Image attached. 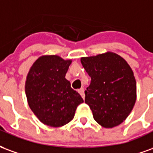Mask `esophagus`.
Returning <instances> with one entry per match:
<instances>
[{"mask_svg": "<svg viewBox=\"0 0 153 153\" xmlns=\"http://www.w3.org/2000/svg\"><path fill=\"white\" fill-rule=\"evenodd\" d=\"M79 93H80V94L81 95V97H82L83 99H85V91L83 88H81V89L79 90Z\"/></svg>", "mask_w": 153, "mask_h": 153, "instance_id": "34e87169", "label": "esophagus"}]
</instances>
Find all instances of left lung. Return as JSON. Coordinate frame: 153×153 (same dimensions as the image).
<instances>
[{"instance_id":"8db88e82","label":"left lung","mask_w":153,"mask_h":153,"mask_svg":"<svg viewBox=\"0 0 153 153\" xmlns=\"http://www.w3.org/2000/svg\"><path fill=\"white\" fill-rule=\"evenodd\" d=\"M81 62L91 77L85 102L94 119L104 128L122 123L136 101V81L130 65L112 52L83 57Z\"/></svg>"}]
</instances>
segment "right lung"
<instances>
[{
    "mask_svg": "<svg viewBox=\"0 0 153 153\" xmlns=\"http://www.w3.org/2000/svg\"><path fill=\"white\" fill-rule=\"evenodd\" d=\"M72 60L44 55L36 60L27 76L25 93L30 108L45 125L63 126L72 121L84 102L65 78Z\"/></svg>",
    "mask_w": 153,
    "mask_h": 153,
    "instance_id": "right-lung-1",
    "label": "right lung"
}]
</instances>
